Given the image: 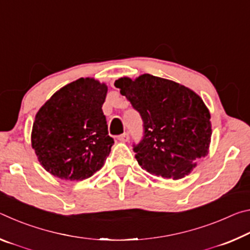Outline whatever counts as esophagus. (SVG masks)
Wrapping results in <instances>:
<instances>
[{"label": "esophagus", "instance_id": "1", "mask_svg": "<svg viewBox=\"0 0 250 250\" xmlns=\"http://www.w3.org/2000/svg\"><path fill=\"white\" fill-rule=\"evenodd\" d=\"M118 140L121 141V142L129 141V135H128V133H124V134L119 135V137H118Z\"/></svg>", "mask_w": 250, "mask_h": 250}]
</instances>
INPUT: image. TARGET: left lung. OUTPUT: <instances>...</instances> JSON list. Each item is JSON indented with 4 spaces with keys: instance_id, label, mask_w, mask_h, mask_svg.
Returning <instances> with one entry per match:
<instances>
[{
    "instance_id": "obj_1",
    "label": "left lung",
    "mask_w": 250,
    "mask_h": 250,
    "mask_svg": "<svg viewBox=\"0 0 250 250\" xmlns=\"http://www.w3.org/2000/svg\"><path fill=\"white\" fill-rule=\"evenodd\" d=\"M115 86L142 117L145 135L133 150L143 170L180 180L208 154L210 113L196 92L150 74L119 78Z\"/></svg>"
}]
</instances>
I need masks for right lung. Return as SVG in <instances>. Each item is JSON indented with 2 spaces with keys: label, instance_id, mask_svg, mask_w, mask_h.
<instances>
[{
  "label": "right lung",
  "instance_id": "add662e5",
  "mask_svg": "<svg viewBox=\"0 0 250 250\" xmlns=\"http://www.w3.org/2000/svg\"><path fill=\"white\" fill-rule=\"evenodd\" d=\"M107 91L104 83L79 78L57 90L37 111L32 147L50 174L82 181L104 167L113 145L103 112Z\"/></svg>",
  "mask_w": 250,
  "mask_h": 250
}]
</instances>
